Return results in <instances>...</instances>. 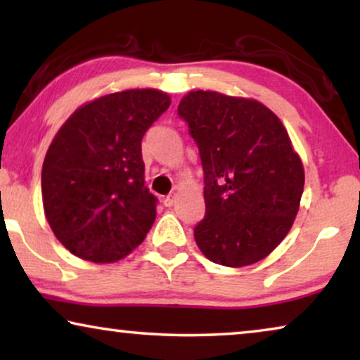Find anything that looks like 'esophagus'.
<instances>
[{
  "mask_svg": "<svg viewBox=\"0 0 360 360\" xmlns=\"http://www.w3.org/2000/svg\"><path fill=\"white\" fill-rule=\"evenodd\" d=\"M175 201H176V193H172V195H169V196H167V198L164 200V205L169 206V208H170V206L175 205Z\"/></svg>",
  "mask_w": 360,
  "mask_h": 360,
  "instance_id": "34e87169",
  "label": "esophagus"
}]
</instances>
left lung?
Masks as SVG:
<instances>
[{"mask_svg":"<svg viewBox=\"0 0 360 360\" xmlns=\"http://www.w3.org/2000/svg\"><path fill=\"white\" fill-rule=\"evenodd\" d=\"M188 122L205 174L203 221L195 240L206 259L245 267L267 257L292 229L304 170L277 115L252 98L190 91Z\"/></svg>","mask_w":360,"mask_h":360,"instance_id":"8db88e82","label":"left lung"}]
</instances>
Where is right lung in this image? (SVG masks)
I'll return each instance as SVG.
<instances>
[{
  "instance_id": "add662e5",
  "label": "right lung",
  "mask_w": 360,
  "mask_h": 360,
  "mask_svg": "<svg viewBox=\"0 0 360 360\" xmlns=\"http://www.w3.org/2000/svg\"><path fill=\"white\" fill-rule=\"evenodd\" d=\"M170 106L154 88L110 93L78 108L53 137L42 165V203L63 248L95 264L134 250L155 221L141 141Z\"/></svg>"
}]
</instances>
